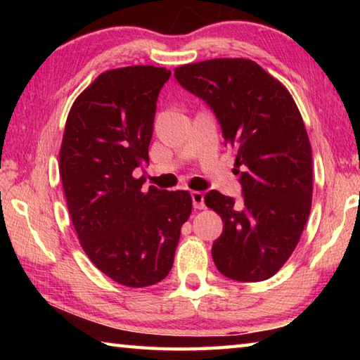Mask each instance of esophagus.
I'll return each instance as SVG.
<instances>
[{
	"label": "esophagus",
	"instance_id": "esophagus-1",
	"mask_svg": "<svg viewBox=\"0 0 360 360\" xmlns=\"http://www.w3.org/2000/svg\"><path fill=\"white\" fill-rule=\"evenodd\" d=\"M192 195V203L195 210H205V195L203 192L195 191L191 193Z\"/></svg>",
	"mask_w": 360,
	"mask_h": 360
}]
</instances>
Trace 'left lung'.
<instances>
[{
  "instance_id": "1",
  "label": "left lung",
  "mask_w": 360,
  "mask_h": 360,
  "mask_svg": "<svg viewBox=\"0 0 360 360\" xmlns=\"http://www.w3.org/2000/svg\"><path fill=\"white\" fill-rule=\"evenodd\" d=\"M182 87L216 114L236 149L243 202L211 191L205 203L222 217L211 254L235 281L271 278L294 252L311 211V144L289 90L252 60L214 58L174 70Z\"/></svg>"
}]
</instances>
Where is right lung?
Instances as JSON below:
<instances>
[{
  "instance_id": "add662e5",
  "label": "right lung",
  "mask_w": 360,
  "mask_h": 360,
  "mask_svg": "<svg viewBox=\"0 0 360 360\" xmlns=\"http://www.w3.org/2000/svg\"><path fill=\"white\" fill-rule=\"evenodd\" d=\"M169 76L148 65L101 72L72 103L60 148V178L81 246L127 288L167 278L192 212L187 191H144V179L133 176L149 162L157 98Z\"/></svg>"
}]
</instances>
